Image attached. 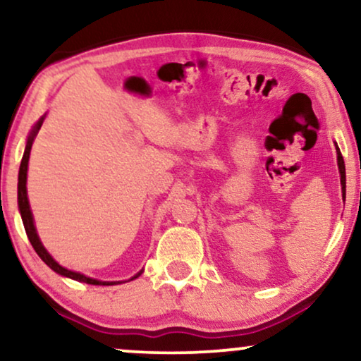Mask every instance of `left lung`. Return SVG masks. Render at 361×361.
<instances>
[{
  "instance_id": "obj_1",
  "label": "left lung",
  "mask_w": 361,
  "mask_h": 361,
  "mask_svg": "<svg viewBox=\"0 0 361 361\" xmlns=\"http://www.w3.org/2000/svg\"><path fill=\"white\" fill-rule=\"evenodd\" d=\"M337 159H338V169H340V182H342V197L345 200V162L342 157V152H340L337 146Z\"/></svg>"
}]
</instances>
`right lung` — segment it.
Masks as SVG:
<instances>
[{"label": "right lung", "mask_w": 361, "mask_h": 361, "mask_svg": "<svg viewBox=\"0 0 361 361\" xmlns=\"http://www.w3.org/2000/svg\"><path fill=\"white\" fill-rule=\"evenodd\" d=\"M41 125H42V118L37 121V125L34 126V130L31 133V136H29L27 140V145H26V149H24V156H23V161H21V167H19V177H18V205H19V210H21V219H23V224H24V228H26V233H27V238L31 241L32 248L36 250V253L39 255V258H41L44 263H46L49 268L56 271V273L62 274V276H67V278H72L75 281H80V283H87V284H95V286H108V284H120V283H103V281H97V279H92V278H87V276H83L80 273H73L71 269H66L62 268L61 264H57L56 261L52 259V256L47 253L46 248H44L41 240H39V236L36 233V226H34V221H32V214H31V209H29V202H27V192H26V176H27V162H29V152H31V147H32V142H34V137L37 136V131L41 130ZM141 273H137L135 278H137Z\"/></svg>", "instance_id": "1"}]
</instances>
